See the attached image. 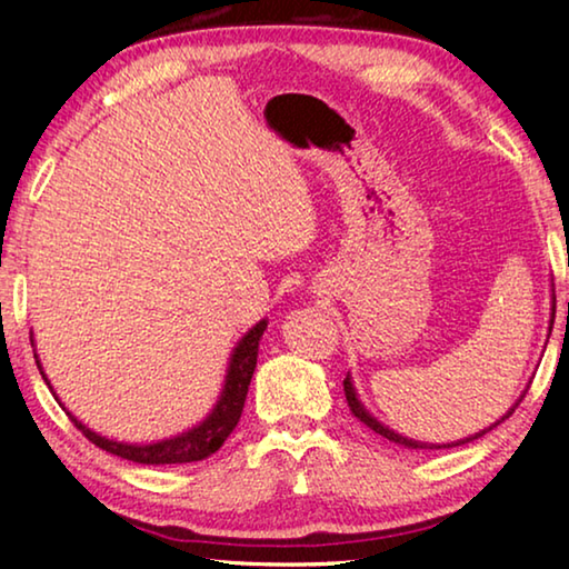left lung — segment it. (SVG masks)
<instances>
[{
	"label": "left lung",
	"mask_w": 569,
	"mask_h": 569,
	"mask_svg": "<svg viewBox=\"0 0 569 569\" xmlns=\"http://www.w3.org/2000/svg\"><path fill=\"white\" fill-rule=\"evenodd\" d=\"M569 306V303H567ZM555 323V321H552ZM343 393H346V401H349V409H351V413L359 421H363L366 427H369L371 431H377V435H381L383 439H389V441H393V445H401V447H409V449H449V447H459V445H467V441H475V439H479L481 435H487V431H492V427H489L487 431H481V435H477V437H471V439H465V441H457V445H445V447H437V445H423V441H413V439H407V437H401V435H397V431H391L389 427H383L381 421H377L371 417L369 411H366L363 407H361V401L356 399V391H353V387H351V381H349V377L343 379ZM515 411V409H512ZM509 411V413H512ZM507 413V417H509ZM505 417V419H507ZM497 427V423H495Z\"/></svg>",
	"instance_id": "left-lung-1"
}]
</instances>
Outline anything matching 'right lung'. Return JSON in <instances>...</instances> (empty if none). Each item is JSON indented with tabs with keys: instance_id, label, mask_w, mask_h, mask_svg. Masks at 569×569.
Listing matches in <instances>:
<instances>
[{
	"instance_id": "1",
	"label": "right lung",
	"mask_w": 569,
	"mask_h": 569,
	"mask_svg": "<svg viewBox=\"0 0 569 569\" xmlns=\"http://www.w3.org/2000/svg\"><path fill=\"white\" fill-rule=\"evenodd\" d=\"M266 326L268 323L261 321L243 336V341H240L238 349L233 351V359H230L226 389H223V397L218 401V407L203 423H200V427L190 429L188 435L158 441V445H148V447L120 445V441H110L100 435H94V431H90L88 427H82V421H77L70 411L67 413H70L74 427L80 429L94 447L110 451L114 457L138 461V465H186V461L206 459L223 447V441L230 437V431L238 427L240 413H243V403L248 397L250 379H253V371H256L258 341H261ZM37 366H40V361H37Z\"/></svg>"
}]
</instances>
